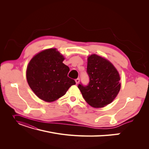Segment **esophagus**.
<instances>
[{
  "label": "esophagus",
  "mask_w": 149,
  "mask_h": 149,
  "mask_svg": "<svg viewBox=\"0 0 149 149\" xmlns=\"http://www.w3.org/2000/svg\"><path fill=\"white\" fill-rule=\"evenodd\" d=\"M75 82H76V84H79L80 82V79H75Z\"/></svg>",
  "instance_id": "esophagus-1"
}]
</instances>
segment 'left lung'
<instances>
[{"label": "left lung", "mask_w": 149, "mask_h": 149, "mask_svg": "<svg viewBox=\"0 0 149 149\" xmlns=\"http://www.w3.org/2000/svg\"><path fill=\"white\" fill-rule=\"evenodd\" d=\"M87 73L89 84L78 86L85 101L95 108L112 103L121 88L120 77L114 66L107 59L92 54L88 58Z\"/></svg>", "instance_id": "1"}]
</instances>
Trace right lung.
<instances>
[{
  "label": "right lung",
  "instance_id": "obj_1",
  "mask_svg": "<svg viewBox=\"0 0 149 149\" xmlns=\"http://www.w3.org/2000/svg\"><path fill=\"white\" fill-rule=\"evenodd\" d=\"M64 57L56 48L41 51L31 60L26 79L40 99L52 102L63 96L75 81L68 77L69 68L63 63Z\"/></svg>",
  "mask_w": 149,
  "mask_h": 149
}]
</instances>
